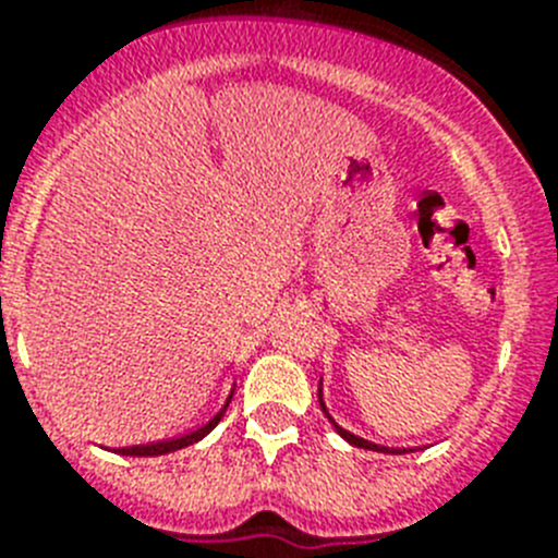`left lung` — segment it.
Here are the masks:
<instances>
[{
	"instance_id": "left-lung-1",
	"label": "left lung",
	"mask_w": 558,
	"mask_h": 558,
	"mask_svg": "<svg viewBox=\"0 0 558 558\" xmlns=\"http://www.w3.org/2000/svg\"><path fill=\"white\" fill-rule=\"evenodd\" d=\"M318 402H322V391H318ZM322 411H324V413H327V408H324V402H322ZM327 418H329V422H332V416H329V413H327ZM332 425H335V422H332ZM335 430H338V433H340V436H343V438H347V441H349V445H354V447H363V450H383V452H402V450H386V447H377V445H372V441H366V438H357V436H352V433H349V430H343V427H338V425H335Z\"/></svg>"
}]
</instances>
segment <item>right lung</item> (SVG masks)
I'll return each instance as SVG.
<instances>
[{
  "instance_id": "obj_1",
  "label": "right lung",
  "mask_w": 558,
  "mask_h": 558,
  "mask_svg": "<svg viewBox=\"0 0 558 558\" xmlns=\"http://www.w3.org/2000/svg\"><path fill=\"white\" fill-rule=\"evenodd\" d=\"M231 397H234V391H231L229 399H226L223 405H220L218 411H215V416H211L209 422H204V425H201V427H195V430L184 433V436H179V438H167V441H153V445L122 447L120 456H147V458H150V456H167V452H175V450H181V447L195 445V441H201V438H204L206 433L215 430V427H218V422H220V418H223L226 408H229Z\"/></svg>"
}]
</instances>
